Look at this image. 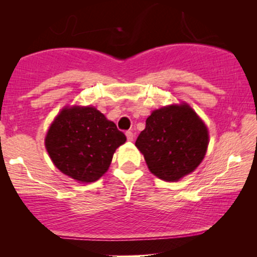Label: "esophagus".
Returning <instances> with one entry per match:
<instances>
[{"label":"esophagus","instance_id":"obj_1","mask_svg":"<svg viewBox=\"0 0 257 257\" xmlns=\"http://www.w3.org/2000/svg\"><path fill=\"white\" fill-rule=\"evenodd\" d=\"M126 138H127L128 142H133V139H135V135H133V132L132 131L126 132Z\"/></svg>","mask_w":257,"mask_h":257}]
</instances>
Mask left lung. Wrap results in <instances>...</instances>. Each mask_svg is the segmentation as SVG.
I'll list each match as a JSON object with an SVG mask.
<instances>
[{
	"instance_id": "8db88e82",
	"label": "left lung",
	"mask_w": 257,
	"mask_h": 257,
	"mask_svg": "<svg viewBox=\"0 0 257 257\" xmlns=\"http://www.w3.org/2000/svg\"><path fill=\"white\" fill-rule=\"evenodd\" d=\"M208 140L205 122L188 104L182 103L154 110L136 146L156 177L178 181L199 166Z\"/></svg>"
}]
</instances>
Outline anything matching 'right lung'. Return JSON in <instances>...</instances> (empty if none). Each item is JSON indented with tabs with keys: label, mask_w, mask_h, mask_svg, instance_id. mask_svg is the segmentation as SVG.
<instances>
[{
	"label": "right lung",
	"mask_w": 257,
	"mask_h": 257,
	"mask_svg": "<svg viewBox=\"0 0 257 257\" xmlns=\"http://www.w3.org/2000/svg\"><path fill=\"white\" fill-rule=\"evenodd\" d=\"M125 142L124 133L96 107L72 106L55 118L45 147L62 173L87 184L108 170L115 150Z\"/></svg>",
	"instance_id": "add662e5"
}]
</instances>
